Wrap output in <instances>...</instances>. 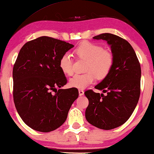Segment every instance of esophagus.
<instances>
[{"label":"esophagus","instance_id":"1","mask_svg":"<svg viewBox=\"0 0 154 154\" xmlns=\"http://www.w3.org/2000/svg\"><path fill=\"white\" fill-rule=\"evenodd\" d=\"M79 93L80 96H82V95H83V94H84V91L83 90H79Z\"/></svg>","mask_w":154,"mask_h":154}]
</instances>
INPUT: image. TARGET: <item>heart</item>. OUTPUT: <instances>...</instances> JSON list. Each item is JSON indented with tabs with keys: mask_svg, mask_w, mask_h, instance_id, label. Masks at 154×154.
<instances>
[{
	"mask_svg": "<svg viewBox=\"0 0 154 154\" xmlns=\"http://www.w3.org/2000/svg\"><path fill=\"white\" fill-rule=\"evenodd\" d=\"M73 54L78 59L87 61L83 74H76L69 81V85L73 88L84 89L99 79L106 78L112 70L114 64V57L111 52L104 50L99 44L84 42L73 50ZM60 68L64 74L71 75L73 73V62L71 56L65 53L59 62Z\"/></svg>",
	"mask_w": 154,
	"mask_h": 154,
	"instance_id": "b5f03b06",
	"label": "heart"
}]
</instances>
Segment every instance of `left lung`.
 I'll return each instance as SVG.
<instances>
[{"label":"left lung","instance_id":"1","mask_svg":"<svg viewBox=\"0 0 154 154\" xmlns=\"http://www.w3.org/2000/svg\"><path fill=\"white\" fill-rule=\"evenodd\" d=\"M94 39L105 40L111 45L114 64L110 73L97 85L96 89L85 92L89 104L85 110L88 123L102 130H111L123 125L131 116L140 95L141 67L131 45L111 33H102Z\"/></svg>","mask_w":154,"mask_h":154}]
</instances>
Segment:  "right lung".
Segmentation results:
<instances>
[{
  "mask_svg": "<svg viewBox=\"0 0 154 154\" xmlns=\"http://www.w3.org/2000/svg\"><path fill=\"white\" fill-rule=\"evenodd\" d=\"M73 46L41 36L27 42L19 52L12 71L14 103L22 121L36 131L60 128L79 97L75 88L57 90L67 82L60 59Z\"/></svg>",
  "mask_w": 154,
  "mask_h": 154,
  "instance_id": "1",
  "label": "right lung"
}]
</instances>
